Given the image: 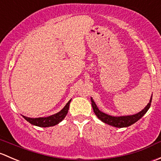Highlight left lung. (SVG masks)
I'll use <instances>...</instances> for the list:
<instances>
[{"label": "left lung", "instance_id": "8db88e82", "mask_svg": "<svg viewBox=\"0 0 161 161\" xmlns=\"http://www.w3.org/2000/svg\"><path fill=\"white\" fill-rule=\"evenodd\" d=\"M152 96H153V94H152ZM152 96L150 97L149 103L140 112H138L136 114H134V115H121V116H112V115H108V114L99 110L92 97H91V101H92V105L94 114H95L96 116L101 121L108 124V125H112V126L117 127V128H124V127L130 126V125L136 122L137 121L140 120L147 113L148 109L150 108V105H151Z\"/></svg>", "mask_w": 161, "mask_h": 161}]
</instances>
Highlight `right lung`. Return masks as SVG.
Here are the masks:
<instances>
[{
  "label": "right lung",
  "instance_id": "obj_1",
  "mask_svg": "<svg viewBox=\"0 0 161 161\" xmlns=\"http://www.w3.org/2000/svg\"><path fill=\"white\" fill-rule=\"evenodd\" d=\"M70 102L71 99L67 102V105L64 106L62 110H60L59 112L54 114V115H50V116L39 118H29L24 116V115H22V116L26 121H28L29 123H31L33 125H36V126L39 127L54 126V125H57L59 122H62L64 119V118L66 117L67 112H68Z\"/></svg>",
  "mask_w": 161,
  "mask_h": 161
}]
</instances>
